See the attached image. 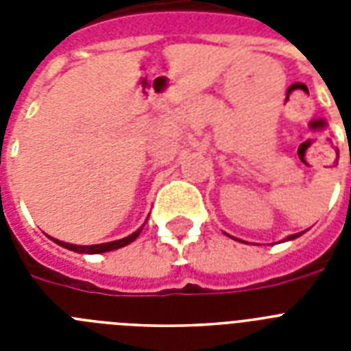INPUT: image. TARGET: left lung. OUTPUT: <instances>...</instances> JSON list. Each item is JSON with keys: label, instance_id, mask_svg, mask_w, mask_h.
Instances as JSON below:
<instances>
[{"label": "left lung", "instance_id": "left-lung-1", "mask_svg": "<svg viewBox=\"0 0 351 351\" xmlns=\"http://www.w3.org/2000/svg\"><path fill=\"white\" fill-rule=\"evenodd\" d=\"M299 235H302V232H300V234H293V235H290V237H287V239H285V241H291V239H297V237H299Z\"/></svg>", "mask_w": 351, "mask_h": 351}]
</instances>
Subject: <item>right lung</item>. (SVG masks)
Masks as SVG:
<instances>
[{"label":"right lung","mask_w":351,"mask_h":351,"mask_svg":"<svg viewBox=\"0 0 351 351\" xmlns=\"http://www.w3.org/2000/svg\"><path fill=\"white\" fill-rule=\"evenodd\" d=\"M142 232V226L138 228L137 232H133L132 235L125 239H119V241H112V243H104V244H93V246H75V244H68L63 243V241H58V239H52L54 243H58L60 246L66 247L70 251H77V253H89V255H98V253H105V251H112V250H119V247L126 246V244L133 243L135 239L138 237V234Z\"/></svg>","instance_id":"obj_1"}]
</instances>
